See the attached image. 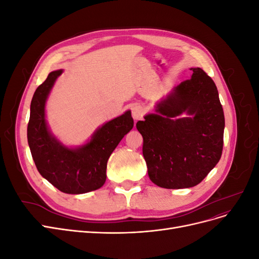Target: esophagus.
<instances>
[{
	"label": "esophagus",
	"mask_w": 259,
	"mask_h": 259,
	"mask_svg": "<svg viewBox=\"0 0 259 259\" xmlns=\"http://www.w3.org/2000/svg\"><path fill=\"white\" fill-rule=\"evenodd\" d=\"M144 113H145V109L142 106L136 105V106L132 108V116L135 121L142 119V116L144 115Z\"/></svg>",
	"instance_id": "esophagus-1"
}]
</instances>
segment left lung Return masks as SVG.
<instances>
[{
	"label": "left lung",
	"instance_id": "left-lung-1",
	"mask_svg": "<svg viewBox=\"0 0 259 259\" xmlns=\"http://www.w3.org/2000/svg\"><path fill=\"white\" fill-rule=\"evenodd\" d=\"M175 86L136 127L148 175L156 186H197L221 160L225 116L214 81L201 68ZM186 114V117H182Z\"/></svg>",
	"mask_w": 259,
	"mask_h": 259
}]
</instances>
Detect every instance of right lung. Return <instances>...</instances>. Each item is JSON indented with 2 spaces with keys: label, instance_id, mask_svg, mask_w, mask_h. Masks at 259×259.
I'll list each match as a JSON object with an SVG mask.
<instances>
[{
  "label": "right lung",
  "instance_id": "right-lung-1",
  "mask_svg": "<svg viewBox=\"0 0 259 259\" xmlns=\"http://www.w3.org/2000/svg\"><path fill=\"white\" fill-rule=\"evenodd\" d=\"M62 71L51 72L34 92L27 130L28 144L38 173L61 192L81 194L104 186L107 162L134 126V121L127 110L101 125L86 144L75 148L65 146L52 134L45 119L46 100Z\"/></svg>",
  "mask_w": 259,
  "mask_h": 259
}]
</instances>
